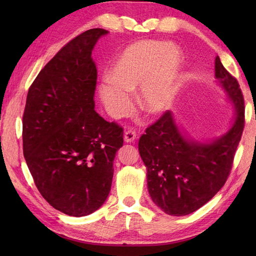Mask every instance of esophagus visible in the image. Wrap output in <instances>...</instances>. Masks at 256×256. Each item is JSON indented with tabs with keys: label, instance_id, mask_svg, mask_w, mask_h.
Wrapping results in <instances>:
<instances>
[{
	"label": "esophagus",
	"instance_id": "esophagus-1",
	"mask_svg": "<svg viewBox=\"0 0 256 256\" xmlns=\"http://www.w3.org/2000/svg\"><path fill=\"white\" fill-rule=\"evenodd\" d=\"M136 131L135 130L131 128V130H128L126 132L124 133V140L126 143H131V142H134V140L136 138Z\"/></svg>",
	"mask_w": 256,
	"mask_h": 256
}]
</instances>
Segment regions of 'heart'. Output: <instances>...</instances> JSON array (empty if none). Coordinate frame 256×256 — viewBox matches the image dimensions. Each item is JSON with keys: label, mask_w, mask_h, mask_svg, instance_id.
I'll list each match as a JSON object with an SVG mask.
<instances>
[{"label": "heart", "mask_w": 256, "mask_h": 256, "mask_svg": "<svg viewBox=\"0 0 256 256\" xmlns=\"http://www.w3.org/2000/svg\"><path fill=\"white\" fill-rule=\"evenodd\" d=\"M182 66L176 47L157 40L134 42L124 50L100 86V96L113 116H121L131 108L128 94L140 88L138 100L148 113H160L170 106Z\"/></svg>", "instance_id": "1"}]
</instances>
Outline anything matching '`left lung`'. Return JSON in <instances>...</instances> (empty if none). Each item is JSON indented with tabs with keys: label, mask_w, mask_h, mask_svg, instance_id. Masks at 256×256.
<instances>
[{
	"label": "left lung",
	"mask_w": 256,
	"mask_h": 256,
	"mask_svg": "<svg viewBox=\"0 0 256 256\" xmlns=\"http://www.w3.org/2000/svg\"><path fill=\"white\" fill-rule=\"evenodd\" d=\"M216 78L236 108L226 134L209 144L188 140L179 132L170 111L148 126L138 150L148 168V188L154 204L167 214H192L226 184L244 128V99L238 80L214 62Z\"/></svg>",
	"instance_id": "left-lung-1"
}]
</instances>
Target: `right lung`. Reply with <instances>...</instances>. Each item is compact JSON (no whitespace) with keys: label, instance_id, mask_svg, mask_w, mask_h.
<instances>
[{"label":"right lung","instance_id":"obj_1","mask_svg":"<svg viewBox=\"0 0 256 256\" xmlns=\"http://www.w3.org/2000/svg\"><path fill=\"white\" fill-rule=\"evenodd\" d=\"M103 28L74 37L40 70L23 114V153L38 189L56 210L88 216L108 198L123 128L94 111L92 50Z\"/></svg>","mask_w":256,"mask_h":256}]
</instances>
